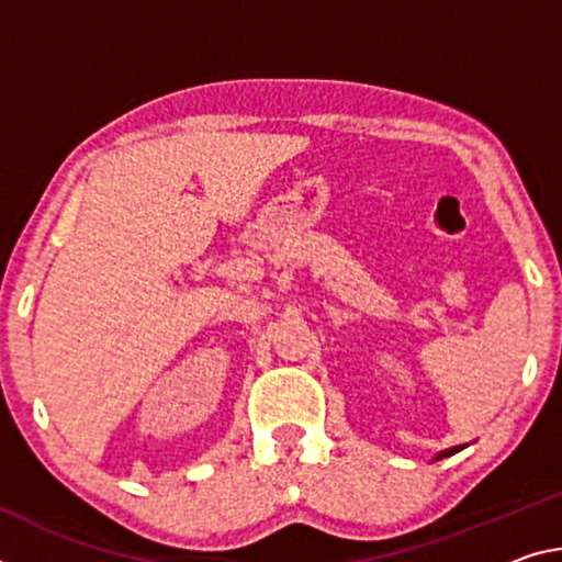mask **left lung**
I'll return each mask as SVG.
<instances>
[{
  "label": "left lung",
  "instance_id": "8db88e82",
  "mask_svg": "<svg viewBox=\"0 0 562 562\" xmlns=\"http://www.w3.org/2000/svg\"><path fill=\"white\" fill-rule=\"evenodd\" d=\"M462 448H465V445H458V448H450V450H445V452H440L438 460H440V458H448V456H456V452H460Z\"/></svg>",
  "mask_w": 562,
  "mask_h": 562
}]
</instances>
